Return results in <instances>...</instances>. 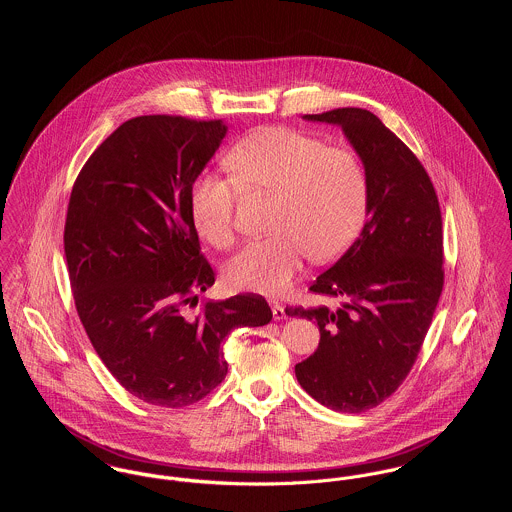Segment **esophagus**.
<instances>
[{"mask_svg": "<svg viewBox=\"0 0 512 512\" xmlns=\"http://www.w3.org/2000/svg\"><path fill=\"white\" fill-rule=\"evenodd\" d=\"M272 313H274V319L280 321V319H286V309L282 303L278 301H272Z\"/></svg>", "mask_w": 512, "mask_h": 512, "instance_id": "1", "label": "esophagus"}]
</instances>
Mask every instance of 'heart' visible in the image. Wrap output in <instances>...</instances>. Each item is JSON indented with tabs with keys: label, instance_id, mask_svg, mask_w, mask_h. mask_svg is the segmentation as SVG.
<instances>
[{
	"label": "heart",
	"instance_id": "b5f03b06",
	"mask_svg": "<svg viewBox=\"0 0 512 512\" xmlns=\"http://www.w3.org/2000/svg\"><path fill=\"white\" fill-rule=\"evenodd\" d=\"M232 180L217 173L195 179L189 211L195 230L226 250L236 240L234 211L240 193L274 195L270 236L248 244L224 270L244 292H286L307 256L329 262L357 238L368 211V179L349 147L327 146L282 126H266L238 140L224 157Z\"/></svg>",
	"mask_w": 512,
	"mask_h": 512
}]
</instances>
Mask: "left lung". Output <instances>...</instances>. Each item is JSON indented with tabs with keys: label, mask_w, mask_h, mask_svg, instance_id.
<instances>
[{
	"label": "left lung",
	"mask_w": 512,
	"mask_h": 512,
	"mask_svg": "<svg viewBox=\"0 0 512 512\" xmlns=\"http://www.w3.org/2000/svg\"><path fill=\"white\" fill-rule=\"evenodd\" d=\"M339 124L363 159L368 220L351 248L309 288L341 297L331 311L286 307L317 321V351L295 365L323 406L359 414L392 396L418 359L443 290V230L434 183L396 134L363 108L305 114Z\"/></svg>",
	"instance_id": "8db88e82"
}]
</instances>
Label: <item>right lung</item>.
I'll use <instances>...</instances> for the list:
<instances>
[{
    "mask_svg": "<svg viewBox=\"0 0 512 512\" xmlns=\"http://www.w3.org/2000/svg\"><path fill=\"white\" fill-rule=\"evenodd\" d=\"M224 134L220 120L132 118L96 147L71 191L65 256L76 313L112 376L161 408L211 394L228 372L230 331L272 321L258 293L197 307L215 270L189 195Z\"/></svg>",
    "mask_w": 512,
    "mask_h": 512,
    "instance_id": "1",
    "label": "right lung"
}]
</instances>
